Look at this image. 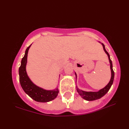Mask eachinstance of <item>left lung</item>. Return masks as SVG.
<instances>
[{"label": "left lung", "instance_id": "obj_1", "mask_svg": "<svg viewBox=\"0 0 129 129\" xmlns=\"http://www.w3.org/2000/svg\"><path fill=\"white\" fill-rule=\"evenodd\" d=\"M101 44L103 45V48L104 50L105 51V53H106V54L108 55V57H109V62H110V69H111V79L109 83H108V84L107 85L104 87L103 89L100 90L98 92H87V91H83V90H80L79 89L77 88L76 90H77V91L79 93V94L84 99H85L87 101H93V100H95L99 99L101 98V97H103L104 95H105L107 92H108V91L109 90V89H110V87L112 85V84L113 83L114 81V72L113 69V64H112V61L110 59V55L109 54V53H108V51L106 50V49L105 48V45H104V44L101 43ZM75 75H76V73Z\"/></svg>", "mask_w": 129, "mask_h": 129}]
</instances>
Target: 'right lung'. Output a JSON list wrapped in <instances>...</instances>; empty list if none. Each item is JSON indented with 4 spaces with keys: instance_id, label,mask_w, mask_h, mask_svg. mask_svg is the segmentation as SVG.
Returning a JSON list of instances; mask_svg holds the SVG:
<instances>
[{
    "instance_id": "right-lung-1",
    "label": "right lung",
    "mask_w": 129,
    "mask_h": 129,
    "mask_svg": "<svg viewBox=\"0 0 129 129\" xmlns=\"http://www.w3.org/2000/svg\"><path fill=\"white\" fill-rule=\"evenodd\" d=\"M31 45L26 49L25 55L21 60L20 67L19 69V81L24 91L33 99L38 102H49L56 98L59 93V90L57 88L53 90H44L35 85L30 80L26 74V65L28 50Z\"/></svg>"
}]
</instances>
